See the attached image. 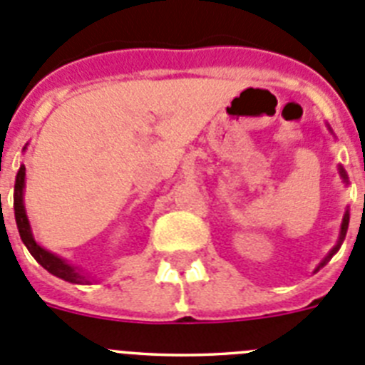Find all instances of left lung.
Here are the masks:
<instances>
[{"label": "left lung", "instance_id": "1", "mask_svg": "<svg viewBox=\"0 0 365 365\" xmlns=\"http://www.w3.org/2000/svg\"><path fill=\"white\" fill-rule=\"evenodd\" d=\"M329 131H331V128H329ZM331 133H333V131H331ZM338 172H340V177H341V180H344V182H346V185H349V177H347V173H346V170H344V166H338ZM347 228H349V208H346V212H344V217H341V225H340V234H338V241H336V245H334V247L331 248V250H329V254H327V256H325L324 259L320 261V265L316 267V269H314V272H316V270H320L322 267H325V265H327V263H329V259H331V257H333L334 254L338 252V250H340L341 243H344V240H346Z\"/></svg>", "mask_w": 365, "mask_h": 365}]
</instances>
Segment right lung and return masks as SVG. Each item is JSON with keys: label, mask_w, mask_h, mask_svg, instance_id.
<instances>
[{"label": "right lung", "mask_w": 365, "mask_h": 365, "mask_svg": "<svg viewBox=\"0 0 365 365\" xmlns=\"http://www.w3.org/2000/svg\"><path fill=\"white\" fill-rule=\"evenodd\" d=\"M24 192H25V166L21 164L18 170V175H16V185H14V217H16V225H18L19 237H21L24 245L27 247L29 252H31V256L34 257V259H36L45 270H49L53 276H56V278L66 279V282L69 283H76V285H87V283H89V278H87L86 274H83L78 267L67 263L63 257L53 254L51 250L43 248L36 240H34L31 222H29V217H27V210H25Z\"/></svg>", "instance_id": "1"}]
</instances>
